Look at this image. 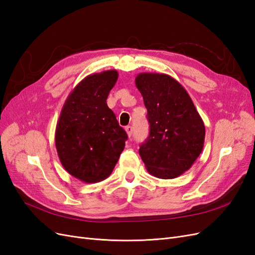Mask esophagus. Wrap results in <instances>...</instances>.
Listing matches in <instances>:
<instances>
[{
    "label": "esophagus",
    "mask_w": 255,
    "mask_h": 255,
    "mask_svg": "<svg viewBox=\"0 0 255 255\" xmlns=\"http://www.w3.org/2000/svg\"><path fill=\"white\" fill-rule=\"evenodd\" d=\"M126 130H127V134H128V137L132 136V134H133V128L132 127H130V126L126 127Z\"/></svg>",
    "instance_id": "34e87169"
}]
</instances>
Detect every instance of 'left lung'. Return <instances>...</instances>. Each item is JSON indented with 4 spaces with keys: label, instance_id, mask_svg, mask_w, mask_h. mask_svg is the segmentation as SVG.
<instances>
[{
    "label": "left lung",
    "instance_id": "1",
    "mask_svg": "<svg viewBox=\"0 0 255 255\" xmlns=\"http://www.w3.org/2000/svg\"><path fill=\"white\" fill-rule=\"evenodd\" d=\"M135 83L150 123L139 155L150 174L174 179L187 171L203 150V120L187 91L172 76L143 72Z\"/></svg>",
    "mask_w": 255,
    "mask_h": 255
}]
</instances>
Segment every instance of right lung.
Segmentation results:
<instances>
[{"label":"right lung","instance_id":"obj_1","mask_svg":"<svg viewBox=\"0 0 255 255\" xmlns=\"http://www.w3.org/2000/svg\"><path fill=\"white\" fill-rule=\"evenodd\" d=\"M117 80L116 70L86 76L68 96L57 121L55 145L60 163L85 183L111 175L128 139L106 103Z\"/></svg>","mask_w":255,"mask_h":255}]
</instances>
